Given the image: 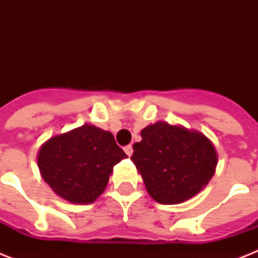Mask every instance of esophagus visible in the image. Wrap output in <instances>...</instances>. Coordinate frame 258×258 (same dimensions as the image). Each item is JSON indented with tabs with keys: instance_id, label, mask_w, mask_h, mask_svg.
<instances>
[{
	"instance_id": "obj_1",
	"label": "esophagus",
	"mask_w": 258,
	"mask_h": 258,
	"mask_svg": "<svg viewBox=\"0 0 258 258\" xmlns=\"http://www.w3.org/2000/svg\"><path fill=\"white\" fill-rule=\"evenodd\" d=\"M124 153L127 154L128 157H131V155H133V153H134L133 146H131V145H130V146H125V147H124Z\"/></svg>"
}]
</instances>
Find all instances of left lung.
Wrapping results in <instances>:
<instances>
[{"label": "left lung", "instance_id": "obj_1", "mask_svg": "<svg viewBox=\"0 0 258 258\" xmlns=\"http://www.w3.org/2000/svg\"><path fill=\"white\" fill-rule=\"evenodd\" d=\"M141 137L134 143L131 159L150 197L159 204L190 200L214 175L216 147L200 131L157 121L142 130Z\"/></svg>", "mask_w": 258, "mask_h": 258}]
</instances>
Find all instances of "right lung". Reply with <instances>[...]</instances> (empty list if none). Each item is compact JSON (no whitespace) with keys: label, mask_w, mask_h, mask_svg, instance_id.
<instances>
[{"label":"right lung","mask_w":258,"mask_h":258,"mask_svg":"<svg viewBox=\"0 0 258 258\" xmlns=\"http://www.w3.org/2000/svg\"><path fill=\"white\" fill-rule=\"evenodd\" d=\"M127 158L109 131L83 124L58 134L37 154L42 179L71 204H92L104 191L113 166Z\"/></svg>","instance_id":"1"}]
</instances>
